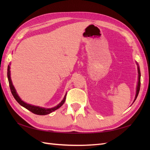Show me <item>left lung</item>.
Wrapping results in <instances>:
<instances>
[{
	"label": "left lung",
	"mask_w": 150,
	"mask_h": 150,
	"mask_svg": "<svg viewBox=\"0 0 150 150\" xmlns=\"http://www.w3.org/2000/svg\"><path fill=\"white\" fill-rule=\"evenodd\" d=\"M137 69H138V74H139V77H138V84H137V91H136V95H135V100H136L137 97L139 93V90H140V86H141V71H140V68L139 64L137 63Z\"/></svg>",
	"instance_id": "obj_1"
}]
</instances>
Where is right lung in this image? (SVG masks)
Returning a JSON list of instances; mask_svg holds the SVG:
<instances>
[{"label":"right lung","instance_id":"right-lung-1","mask_svg":"<svg viewBox=\"0 0 150 150\" xmlns=\"http://www.w3.org/2000/svg\"><path fill=\"white\" fill-rule=\"evenodd\" d=\"M8 81H9V88H10V90L11 91V93L13 95V96L15 98V99L18 102V103L19 104H21L22 106H23L24 108H26L27 110L30 111L31 112H32L35 114L37 115H47L50 113L53 112V111H55L56 110L59 109L60 107H61L63 104L64 103V102L66 100V94L65 95L64 97L63 100L60 102V103L57 105V106L53 107L52 108H42V107H39V106H33V105H31L30 104H27L26 103H24L23 100H21V98L19 97L18 95L17 91H16L15 89L13 86V85L12 84V81L10 77V66L8 65Z\"/></svg>","mask_w":150,"mask_h":150}]
</instances>
